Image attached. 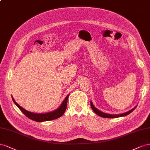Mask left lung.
I'll use <instances>...</instances> for the list:
<instances>
[{"label": "left lung", "mask_w": 150, "mask_h": 150, "mask_svg": "<svg viewBox=\"0 0 150 150\" xmlns=\"http://www.w3.org/2000/svg\"><path fill=\"white\" fill-rule=\"evenodd\" d=\"M91 108L93 110V111L95 112L96 114H97L98 115H99L100 117H105V118H116V117H123V116H126V115H128L129 114H130L131 112H132L136 108L137 105H136L134 108H133L132 109H131V110L127 111L126 112H124L122 114H107L105 113L104 112H102V111L99 110V109H97L95 106L93 105L92 102L91 101Z\"/></svg>", "instance_id": "obj_1"}]
</instances>
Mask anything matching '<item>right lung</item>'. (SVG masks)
Here are the masks:
<instances>
[{
  "instance_id": "obj_1",
  "label": "right lung",
  "mask_w": 150,
  "mask_h": 150,
  "mask_svg": "<svg viewBox=\"0 0 150 150\" xmlns=\"http://www.w3.org/2000/svg\"><path fill=\"white\" fill-rule=\"evenodd\" d=\"M70 94V93H69ZM69 94H68L67 97L65 98V99L63 100V102L59 105V108L54 110L53 111H51V112H46V113H35V112H31L28 111L22 107L20 106L14 99V98L12 97V99L13 100L14 103L17 105V107L21 110L25 115L31 119L33 121H35L36 122H44V121H48L51 120H53V119H56L57 118L60 117L63 114L65 113L67 106V100L68 96H69Z\"/></svg>"
}]
</instances>
